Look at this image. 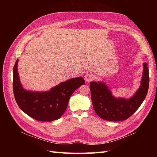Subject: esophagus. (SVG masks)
<instances>
[{"instance_id": "esophagus-1", "label": "esophagus", "mask_w": 157, "mask_h": 157, "mask_svg": "<svg viewBox=\"0 0 157 157\" xmlns=\"http://www.w3.org/2000/svg\"><path fill=\"white\" fill-rule=\"evenodd\" d=\"M84 78H85V80H86V82H90L92 80L93 76L91 73H86L84 76Z\"/></svg>"}]
</instances>
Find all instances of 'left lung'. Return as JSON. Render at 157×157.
<instances>
[{
    "label": "left lung",
    "instance_id": "left-lung-1",
    "mask_svg": "<svg viewBox=\"0 0 157 157\" xmlns=\"http://www.w3.org/2000/svg\"><path fill=\"white\" fill-rule=\"evenodd\" d=\"M144 72L139 89L131 98H115L105 82H90L92 105L95 112L108 121L126 120L133 115L143 103L149 89V77L147 63H143Z\"/></svg>",
    "mask_w": 157,
    "mask_h": 157
}]
</instances>
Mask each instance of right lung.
<instances>
[{"mask_svg":"<svg viewBox=\"0 0 157 157\" xmlns=\"http://www.w3.org/2000/svg\"><path fill=\"white\" fill-rule=\"evenodd\" d=\"M18 59L13 69V90L16 103L21 110L34 119L42 122L58 120L67 107L71 95L80 85L82 77H76L50 88L48 91L27 90L21 85L17 71Z\"/></svg>","mask_w":157,"mask_h":157,"instance_id":"1","label":"right lung"}]
</instances>
